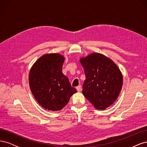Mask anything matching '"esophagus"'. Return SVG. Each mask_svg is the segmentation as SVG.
Returning a JSON list of instances; mask_svg holds the SVG:
<instances>
[{
    "mask_svg": "<svg viewBox=\"0 0 147 147\" xmlns=\"http://www.w3.org/2000/svg\"><path fill=\"white\" fill-rule=\"evenodd\" d=\"M76 89H77V91H80L82 90V86L81 85H79V86H77Z\"/></svg>",
    "mask_w": 147,
    "mask_h": 147,
    "instance_id": "1",
    "label": "esophagus"
}]
</instances>
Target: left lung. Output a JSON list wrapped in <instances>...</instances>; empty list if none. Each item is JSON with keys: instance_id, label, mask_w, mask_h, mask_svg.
I'll list each match as a JSON object with an SVG mask.
<instances>
[{"instance_id": "8db88e82", "label": "left lung", "mask_w": 147, "mask_h": 147, "mask_svg": "<svg viewBox=\"0 0 147 147\" xmlns=\"http://www.w3.org/2000/svg\"><path fill=\"white\" fill-rule=\"evenodd\" d=\"M80 61L86 79L84 96L96 109L104 110L113 104L121 92L123 75L114 62L104 55L93 53Z\"/></svg>"}]
</instances>
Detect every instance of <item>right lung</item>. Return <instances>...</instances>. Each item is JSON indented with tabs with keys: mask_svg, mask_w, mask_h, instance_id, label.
I'll return each instance as SVG.
<instances>
[{
	"mask_svg": "<svg viewBox=\"0 0 147 147\" xmlns=\"http://www.w3.org/2000/svg\"><path fill=\"white\" fill-rule=\"evenodd\" d=\"M64 61V56L57 53L47 54L40 57L30 69L29 83L31 92L46 110H61L77 92L62 72Z\"/></svg>",
	"mask_w": 147,
	"mask_h": 147,
	"instance_id": "add662e5",
	"label": "right lung"
}]
</instances>
